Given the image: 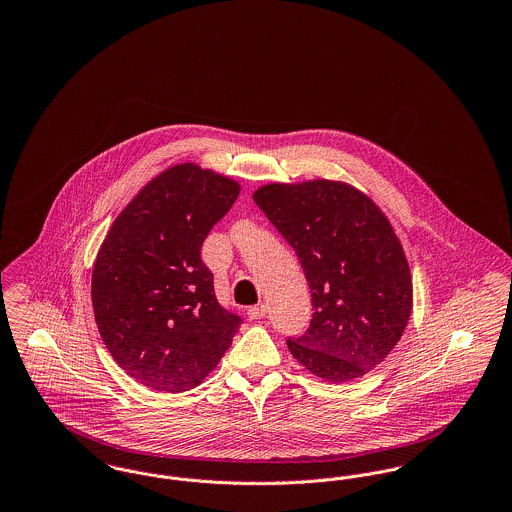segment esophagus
I'll return each instance as SVG.
<instances>
[{
    "mask_svg": "<svg viewBox=\"0 0 512 512\" xmlns=\"http://www.w3.org/2000/svg\"><path fill=\"white\" fill-rule=\"evenodd\" d=\"M267 313L268 307L265 303L255 305V307H249V309H247V317L251 318V320H259V318L265 317Z\"/></svg>",
    "mask_w": 512,
    "mask_h": 512,
    "instance_id": "obj_1",
    "label": "esophagus"
}]
</instances>
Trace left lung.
I'll return each instance as SVG.
<instances>
[{"mask_svg": "<svg viewBox=\"0 0 512 512\" xmlns=\"http://www.w3.org/2000/svg\"><path fill=\"white\" fill-rule=\"evenodd\" d=\"M253 201L297 253L313 318L293 357L318 378L351 382L380 365L413 311L403 245L380 207L336 180L261 186Z\"/></svg>", "mask_w": 512, "mask_h": 512, "instance_id": "left-lung-1", "label": "left lung"}]
</instances>
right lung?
Instances as JSON below:
<instances>
[{"label":"right lung","instance_id":"obj_1","mask_svg":"<svg viewBox=\"0 0 512 512\" xmlns=\"http://www.w3.org/2000/svg\"><path fill=\"white\" fill-rule=\"evenodd\" d=\"M240 184L195 163L157 174L115 219L92 270L101 340L122 370L163 393L199 386L242 318L222 309L201 261Z\"/></svg>","mask_w":512,"mask_h":512}]
</instances>
